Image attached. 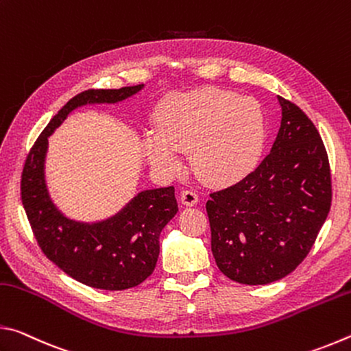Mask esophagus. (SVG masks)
Listing matches in <instances>:
<instances>
[{"label":"esophagus","mask_w":351,"mask_h":351,"mask_svg":"<svg viewBox=\"0 0 351 351\" xmlns=\"http://www.w3.org/2000/svg\"><path fill=\"white\" fill-rule=\"evenodd\" d=\"M181 203L187 207H192L198 203V195L193 190H184L181 193Z\"/></svg>","instance_id":"obj_1"}]
</instances>
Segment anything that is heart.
<instances>
[{
  "mask_svg": "<svg viewBox=\"0 0 351 351\" xmlns=\"http://www.w3.org/2000/svg\"><path fill=\"white\" fill-rule=\"evenodd\" d=\"M266 136V116L257 100L203 88L165 100L158 112V132L144 134L142 150L164 175L180 173L181 152H190L195 173L204 182L224 186L257 167Z\"/></svg>",
  "mask_w": 351,
  "mask_h": 351,
  "instance_id": "heart-1",
  "label": "heart"
}]
</instances>
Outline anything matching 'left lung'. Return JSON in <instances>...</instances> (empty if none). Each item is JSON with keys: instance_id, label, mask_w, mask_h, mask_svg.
Here are the masks:
<instances>
[{"instance_id": "obj_1", "label": "left lung", "mask_w": 351, "mask_h": 351, "mask_svg": "<svg viewBox=\"0 0 351 351\" xmlns=\"http://www.w3.org/2000/svg\"><path fill=\"white\" fill-rule=\"evenodd\" d=\"M277 100L282 121L271 153L206 203L217 266L243 285H268L293 272L331 206L328 156L319 132L299 106Z\"/></svg>"}]
</instances>
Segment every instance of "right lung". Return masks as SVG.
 I'll return each mask as SVG.
<instances>
[{
	"mask_svg": "<svg viewBox=\"0 0 351 351\" xmlns=\"http://www.w3.org/2000/svg\"><path fill=\"white\" fill-rule=\"evenodd\" d=\"M142 90L144 85L77 94L47 123L23 170V206L41 251L69 277L91 288L123 291L152 274L159 257V235L178 212L175 189L141 190L114 215L97 221L69 218L47 189L49 138L74 110L123 102Z\"/></svg>",
	"mask_w": 351,
	"mask_h": 351,
	"instance_id": "right-lung-1",
	"label": "right lung"
}]
</instances>
